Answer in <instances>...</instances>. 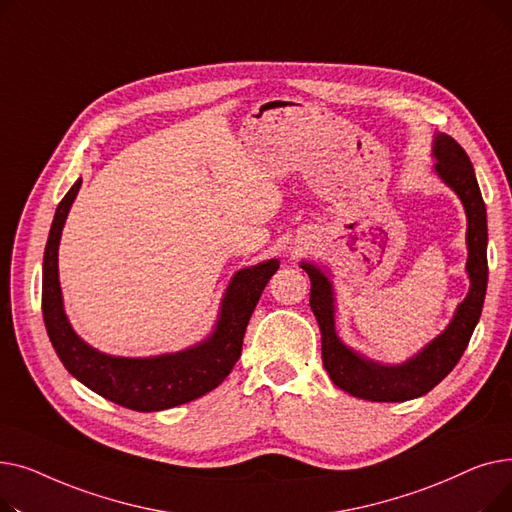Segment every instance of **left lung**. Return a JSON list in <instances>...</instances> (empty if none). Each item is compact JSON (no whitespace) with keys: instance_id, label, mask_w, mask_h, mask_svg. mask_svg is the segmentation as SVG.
<instances>
[{"instance_id":"1","label":"left lung","mask_w":512,"mask_h":512,"mask_svg":"<svg viewBox=\"0 0 512 512\" xmlns=\"http://www.w3.org/2000/svg\"><path fill=\"white\" fill-rule=\"evenodd\" d=\"M434 172L461 199L467 215V297L454 309L448 326L421 351L402 363H380L340 340L336 332V292L332 274L324 267L301 261L311 280L309 305L321 332V359L330 380L344 392L373 402H402L438 386L463 357L477 326L488 288V215L475 170L465 149L444 132L432 141Z\"/></svg>"}]
</instances>
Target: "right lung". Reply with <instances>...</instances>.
<instances>
[{"mask_svg":"<svg viewBox=\"0 0 512 512\" xmlns=\"http://www.w3.org/2000/svg\"><path fill=\"white\" fill-rule=\"evenodd\" d=\"M80 184L83 178H78L60 201L43 255V321L68 373L99 396L141 413L172 409L218 388L240 357L249 319L265 284L278 272L280 261L267 259L242 267L232 276L215 326L201 342L153 357L101 353L74 332L60 288V238Z\"/></svg>","mask_w":512,"mask_h":512,"instance_id":"obj_1","label":"right lung"}]
</instances>
